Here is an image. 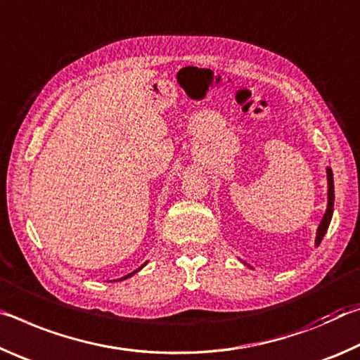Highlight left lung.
<instances>
[{
  "instance_id": "obj_1",
  "label": "left lung",
  "mask_w": 360,
  "mask_h": 360,
  "mask_svg": "<svg viewBox=\"0 0 360 360\" xmlns=\"http://www.w3.org/2000/svg\"><path fill=\"white\" fill-rule=\"evenodd\" d=\"M327 179H328V205H327V212L326 215H323V219L319 225V229H317V238H316V245L321 244V240L323 239V236H326L328 225H330V220H332V215H333V201H335V191H333V174H332V169H327Z\"/></svg>"
}]
</instances>
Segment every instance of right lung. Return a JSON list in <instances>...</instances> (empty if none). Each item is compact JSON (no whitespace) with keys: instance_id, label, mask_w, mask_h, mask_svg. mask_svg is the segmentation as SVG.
Returning <instances> with one entry per match:
<instances>
[{"instance_id":"1","label":"right lung","mask_w":360,"mask_h":360,"mask_svg":"<svg viewBox=\"0 0 360 360\" xmlns=\"http://www.w3.org/2000/svg\"><path fill=\"white\" fill-rule=\"evenodd\" d=\"M137 271H139V269H137ZM137 271H134V273H131V274H127V276H126V278H122V279H127V278H131V276H132V274H135V273H137Z\"/></svg>"}]
</instances>
